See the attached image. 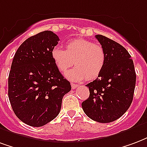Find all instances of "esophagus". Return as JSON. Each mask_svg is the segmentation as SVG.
<instances>
[{"instance_id":"esophagus-1","label":"esophagus","mask_w":147,"mask_h":147,"mask_svg":"<svg viewBox=\"0 0 147 147\" xmlns=\"http://www.w3.org/2000/svg\"><path fill=\"white\" fill-rule=\"evenodd\" d=\"M71 88H72V89H76V88H77L78 86H79V85L74 84V83H71Z\"/></svg>"}]
</instances>
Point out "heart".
Segmentation results:
<instances>
[{
    "label": "heart",
    "mask_w": 147,
    "mask_h": 147,
    "mask_svg": "<svg viewBox=\"0 0 147 147\" xmlns=\"http://www.w3.org/2000/svg\"><path fill=\"white\" fill-rule=\"evenodd\" d=\"M51 57L57 69L65 72L73 64L76 66L65 76L71 81H82L86 77L92 80L98 76L106 63V52L103 47L85 39H76L66 43V50L55 47Z\"/></svg>",
    "instance_id": "heart-1"
}]
</instances>
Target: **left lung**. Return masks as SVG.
Listing matches in <instances>:
<instances>
[{
	"label": "left lung",
	"mask_w": 147,
	"mask_h": 147,
	"mask_svg": "<svg viewBox=\"0 0 147 147\" xmlns=\"http://www.w3.org/2000/svg\"><path fill=\"white\" fill-rule=\"evenodd\" d=\"M106 52V63L98 78L86 85L90 96L82 103L86 115L100 123L121 117L130 107L136 75L133 61L124 47L102 35H96Z\"/></svg>",
	"instance_id": "8db88e82"
}]
</instances>
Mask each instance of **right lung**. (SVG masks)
I'll use <instances>...</instances> for the list:
<instances>
[{
	"label": "right lung",
	"instance_id": "1",
	"mask_svg": "<svg viewBox=\"0 0 147 147\" xmlns=\"http://www.w3.org/2000/svg\"><path fill=\"white\" fill-rule=\"evenodd\" d=\"M59 41L51 31H43L22 43L13 58L8 76V97L20 120L33 127L57 117L70 82L57 69L51 51Z\"/></svg>",
	"mask_w": 147,
	"mask_h": 147
}]
</instances>
